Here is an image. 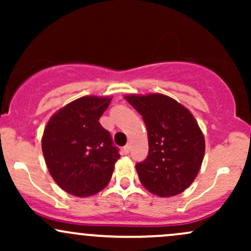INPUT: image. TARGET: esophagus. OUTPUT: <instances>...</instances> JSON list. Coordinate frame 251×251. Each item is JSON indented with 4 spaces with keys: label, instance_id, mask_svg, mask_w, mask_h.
<instances>
[{
    "label": "esophagus",
    "instance_id": "esophagus-1",
    "mask_svg": "<svg viewBox=\"0 0 251 251\" xmlns=\"http://www.w3.org/2000/svg\"><path fill=\"white\" fill-rule=\"evenodd\" d=\"M124 152H125V154H128L129 153V150H131V145L129 144H127V145L124 146Z\"/></svg>",
    "mask_w": 251,
    "mask_h": 251
}]
</instances>
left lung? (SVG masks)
<instances>
[{"instance_id":"1","label":"left lung","mask_w":251,"mask_h":251,"mask_svg":"<svg viewBox=\"0 0 251 251\" xmlns=\"http://www.w3.org/2000/svg\"><path fill=\"white\" fill-rule=\"evenodd\" d=\"M148 129L149 154L135 165L140 183L151 194L171 197L197 177L205 140L188 108L164 94L126 96Z\"/></svg>"}]
</instances>
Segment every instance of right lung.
Listing matches in <instances>:
<instances>
[{
	"label": "right lung",
	"instance_id": "right-lung-1",
	"mask_svg": "<svg viewBox=\"0 0 251 251\" xmlns=\"http://www.w3.org/2000/svg\"><path fill=\"white\" fill-rule=\"evenodd\" d=\"M111 98L82 97L50 118L42 135V152L55 183L77 197L96 195L111 180L120 158L99 119Z\"/></svg>",
	"mask_w": 251,
	"mask_h": 251
}]
</instances>
